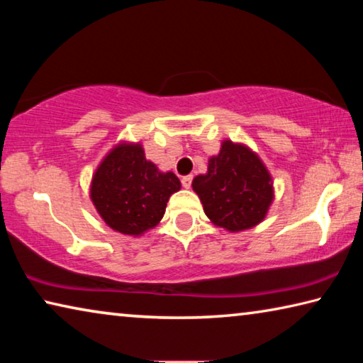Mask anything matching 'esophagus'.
I'll return each instance as SVG.
<instances>
[{"label":"esophagus","mask_w":363,"mask_h":363,"mask_svg":"<svg viewBox=\"0 0 363 363\" xmlns=\"http://www.w3.org/2000/svg\"><path fill=\"white\" fill-rule=\"evenodd\" d=\"M192 179H194V176H192V174L184 176L182 179H181V182H182V187H184V189H190V186H192Z\"/></svg>","instance_id":"1"}]
</instances>
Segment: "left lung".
Wrapping results in <instances>:
<instances>
[{"instance_id":"left-lung-1","label":"left lung","mask_w":363,"mask_h":363,"mask_svg":"<svg viewBox=\"0 0 363 363\" xmlns=\"http://www.w3.org/2000/svg\"><path fill=\"white\" fill-rule=\"evenodd\" d=\"M192 187L211 223L229 232L259 224L274 200L272 177L261 158L232 140L208 160V173L196 176Z\"/></svg>"}]
</instances>
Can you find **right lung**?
Returning a JSON list of instances; mask_svg holds the SVG:
<instances>
[{"label": "right lung", "mask_w": 363, "mask_h": 363, "mask_svg": "<svg viewBox=\"0 0 363 363\" xmlns=\"http://www.w3.org/2000/svg\"><path fill=\"white\" fill-rule=\"evenodd\" d=\"M181 189L174 173H162L140 144H118L91 182V200L113 230L138 237L162 220L169 196Z\"/></svg>", "instance_id": "add662e5"}]
</instances>
